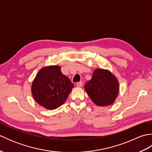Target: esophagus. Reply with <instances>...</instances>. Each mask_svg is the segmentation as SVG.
<instances>
[{
	"label": "esophagus",
	"instance_id": "1",
	"mask_svg": "<svg viewBox=\"0 0 152 152\" xmlns=\"http://www.w3.org/2000/svg\"><path fill=\"white\" fill-rule=\"evenodd\" d=\"M82 86H83L82 82H78L76 83V86L78 87V88H81V87H82Z\"/></svg>",
	"mask_w": 152,
	"mask_h": 152
}]
</instances>
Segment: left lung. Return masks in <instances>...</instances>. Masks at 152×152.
I'll list each match as a JSON object with an SVG mask.
<instances>
[{"mask_svg":"<svg viewBox=\"0 0 152 152\" xmlns=\"http://www.w3.org/2000/svg\"><path fill=\"white\" fill-rule=\"evenodd\" d=\"M84 89L96 105L105 106L112 104L119 93V82L108 70L96 69L92 78L86 83Z\"/></svg>","mask_w":152,"mask_h":152,"instance_id":"left-lung-1","label":"left lung"}]
</instances>
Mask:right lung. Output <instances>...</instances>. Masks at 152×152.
Segmentation results:
<instances>
[{
	"mask_svg": "<svg viewBox=\"0 0 152 152\" xmlns=\"http://www.w3.org/2000/svg\"><path fill=\"white\" fill-rule=\"evenodd\" d=\"M74 84L62 74L61 66L43 67L37 74L31 93L38 104L48 110L56 109L66 101Z\"/></svg>",
	"mask_w": 152,
	"mask_h": 152,
	"instance_id": "right-lung-1",
	"label": "right lung"
}]
</instances>
